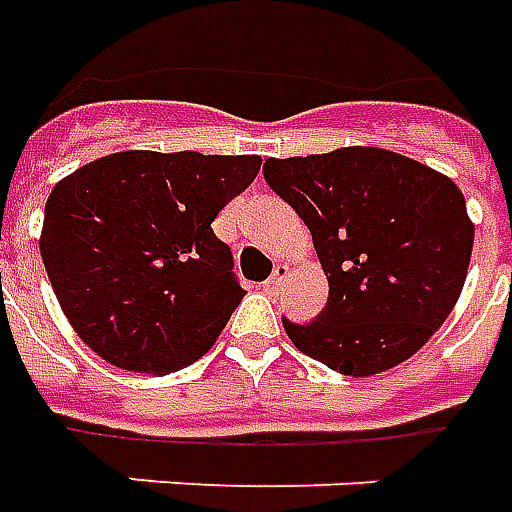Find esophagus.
Wrapping results in <instances>:
<instances>
[{"label": "esophagus", "instance_id": "esophagus-1", "mask_svg": "<svg viewBox=\"0 0 512 512\" xmlns=\"http://www.w3.org/2000/svg\"><path fill=\"white\" fill-rule=\"evenodd\" d=\"M284 278H286V267H275V273L264 281V292L275 295V292L281 289V284H284Z\"/></svg>", "mask_w": 512, "mask_h": 512}]
</instances>
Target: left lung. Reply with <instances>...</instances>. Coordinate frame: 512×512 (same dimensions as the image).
I'll return each mask as SVG.
<instances>
[{"instance_id":"1","label":"left lung","mask_w":512,"mask_h":512,"mask_svg":"<svg viewBox=\"0 0 512 512\" xmlns=\"http://www.w3.org/2000/svg\"><path fill=\"white\" fill-rule=\"evenodd\" d=\"M264 181L303 217L328 303L284 328L300 353L366 378L411 358L447 320L474 226L455 181L383 148L267 159Z\"/></svg>"}]
</instances>
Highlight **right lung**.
<instances>
[{
    "mask_svg": "<svg viewBox=\"0 0 512 512\" xmlns=\"http://www.w3.org/2000/svg\"><path fill=\"white\" fill-rule=\"evenodd\" d=\"M259 168V157L121 151L54 187L43 267L93 353L162 375L215 344L245 289L212 220Z\"/></svg>",
    "mask_w": 512,
    "mask_h": 512,
    "instance_id": "right-lung-1",
    "label": "right lung"
}]
</instances>
